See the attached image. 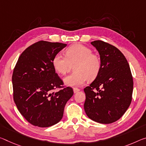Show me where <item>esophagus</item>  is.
Masks as SVG:
<instances>
[{
  "label": "esophagus",
  "mask_w": 146,
  "mask_h": 146,
  "mask_svg": "<svg viewBox=\"0 0 146 146\" xmlns=\"http://www.w3.org/2000/svg\"><path fill=\"white\" fill-rule=\"evenodd\" d=\"M79 91H80V89L77 88H73V92H74V93H75V94L77 93V92H79Z\"/></svg>",
  "instance_id": "34e87169"
}]
</instances>
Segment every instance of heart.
Here are the masks:
<instances>
[{
	"mask_svg": "<svg viewBox=\"0 0 146 146\" xmlns=\"http://www.w3.org/2000/svg\"><path fill=\"white\" fill-rule=\"evenodd\" d=\"M65 55L57 53L53 57L52 64L58 73L65 75L75 64L74 71L76 73L64 78L66 85L82 86L87 79L93 80L98 76L101 69V60L98 54L92 52L91 48L80 43L73 44L66 48Z\"/></svg>",
	"mask_w": 146,
	"mask_h": 146,
	"instance_id": "obj_1",
	"label": "heart"
}]
</instances>
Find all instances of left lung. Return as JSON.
Here are the masks:
<instances>
[{
    "label": "left lung",
    "mask_w": 146,
    "mask_h": 146,
    "mask_svg": "<svg viewBox=\"0 0 146 146\" xmlns=\"http://www.w3.org/2000/svg\"><path fill=\"white\" fill-rule=\"evenodd\" d=\"M101 60L98 77L84 89V110L94 121L108 124L118 120L130 106L133 80L127 59L114 46L96 40L91 42Z\"/></svg>",
    "instance_id": "8db88e82"
}]
</instances>
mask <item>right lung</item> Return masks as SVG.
<instances>
[{
  "instance_id": "right-lung-1",
  "label": "right lung",
  "mask_w": 146,
  "mask_h": 146,
  "mask_svg": "<svg viewBox=\"0 0 146 146\" xmlns=\"http://www.w3.org/2000/svg\"><path fill=\"white\" fill-rule=\"evenodd\" d=\"M66 46L38 41L22 52L13 69V100L23 116L34 126L48 127L58 123L73 95L71 87L64 88L52 64L54 55ZM56 88L62 89L54 92Z\"/></svg>"
}]
</instances>
